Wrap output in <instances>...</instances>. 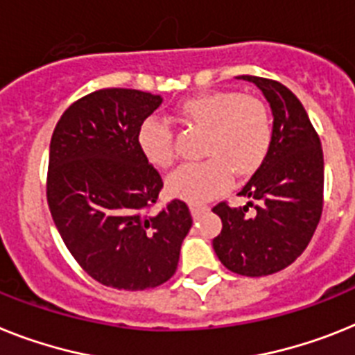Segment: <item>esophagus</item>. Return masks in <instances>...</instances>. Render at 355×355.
Here are the masks:
<instances>
[{"label": "esophagus", "mask_w": 355, "mask_h": 355, "mask_svg": "<svg viewBox=\"0 0 355 355\" xmlns=\"http://www.w3.org/2000/svg\"><path fill=\"white\" fill-rule=\"evenodd\" d=\"M189 209H191V214H193V218H198L200 214H204L205 211L209 209L207 205H202V204H191L189 205Z\"/></svg>", "instance_id": "obj_1"}]
</instances>
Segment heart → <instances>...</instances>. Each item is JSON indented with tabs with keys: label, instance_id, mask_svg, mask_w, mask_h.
Returning <instances> with one entry per match:
<instances>
[{
	"label": "heart",
	"instance_id": "b5f03b06",
	"mask_svg": "<svg viewBox=\"0 0 355 355\" xmlns=\"http://www.w3.org/2000/svg\"><path fill=\"white\" fill-rule=\"evenodd\" d=\"M178 121L204 130L202 155L209 159L186 164L168 178V191L191 204L209 200L229 184V173L245 178L260 169L272 144V121L263 101L236 92H209L177 108ZM139 148L157 168L175 160L171 128L146 119L137 133Z\"/></svg>",
	"mask_w": 355,
	"mask_h": 355
}]
</instances>
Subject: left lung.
<instances>
[{
	"label": "left lung",
	"instance_id": "8db88e82",
	"mask_svg": "<svg viewBox=\"0 0 355 355\" xmlns=\"http://www.w3.org/2000/svg\"><path fill=\"white\" fill-rule=\"evenodd\" d=\"M254 83L272 110V144L260 169L238 195L243 207L225 202L213 211L222 233L213 240L218 260L231 272L267 276L285 269L311 242L323 211V150L303 104L282 83L256 76ZM254 207L252 214L248 207Z\"/></svg>",
	"mask_w": 355,
	"mask_h": 355
}]
</instances>
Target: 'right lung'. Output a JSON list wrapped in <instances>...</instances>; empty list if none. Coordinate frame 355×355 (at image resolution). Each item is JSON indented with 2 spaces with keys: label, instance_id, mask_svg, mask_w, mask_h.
Instances as JSON below:
<instances>
[{
  "label": "right lung",
  "instance_id": "right-lung-1",
  "mask_svg": "<svg viewBox=\"0 0 355 355\" xmlns=\"http://www.w3.org/2000/svg\"><path fill=\"white\" fill-rule=\"evenodd\" d=\"M160 104V95L141 90L92 92L62 113L50 141L46 200L53 223L77 263L119 291L168 282L193 223L177 198L150 213L164 184L137 133Z\"/></svg>",
  "mask_w": 355,
  "mask_h": 355
}]
</instances>
